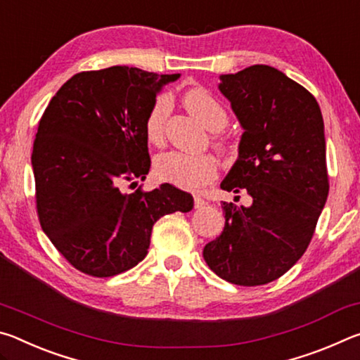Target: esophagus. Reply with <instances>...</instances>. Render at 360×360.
<instances>
[{"instance_id":"esophagus-1","label":"esophagus","mask_w":360,"mask_h":360,"mask_svg":"<svg viewBox=\"0 0 360 360\" xmlns=\"http://www.w3.org/2000/svg\"><path fill=\"white\" fill-rule=\"evenodd\" d=\"M193 202H195V208H203L206 205V200L200 197V195H193Z\"/></svg>"}]
</instances>
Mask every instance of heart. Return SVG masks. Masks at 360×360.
Masks as SVG:
<instances>
[{
    "label": "heart",
    "instance_id": "1",
    "mask_svg": "<svg viewBox=\"0 0 360 360\" xmlns=\"http://www.w3.org/2000/svg\"><path fill=\"white\" fill-rule=\"evenodd\" d=\"M182 103L187 111L208 130L217 131L227 125L229 117L225 109L205 89L195 87L187 90L182 96ZM169 111H172V101L167 95H158L144 120V133L150 144L162 146L165 141ZM216 173L217 162L210 154H187V152L172 150L158 155L155 160V174L158 178L188 191L212 181Z\"/></svg>",
    "mask_w": 360,
    "mask_h": 360
}]
</instances>
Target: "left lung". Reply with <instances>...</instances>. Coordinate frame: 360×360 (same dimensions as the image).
Returning a JSON list of instances; mask_svg holds the SVG:
<instances>
[{
  "mask_svg": "<svg viewBox=\"0 0 360 360\" xmlns=\"http://www.w3.org/2000/svg\"><path fill=\"white\" fill-rule=\"evenodd\" d=\"M219 79L245 130L221 188L246 192L251 205L222 203L224 231L203 257L225 281L260 285L294 266L313 238L328 195L324 120L314 96L273 66Z\"/></svg>",
  "mask_w": 360,
  "mask_h": 360,
  "instance_id": "1",
  "label": "left lung"
}]
</instances>
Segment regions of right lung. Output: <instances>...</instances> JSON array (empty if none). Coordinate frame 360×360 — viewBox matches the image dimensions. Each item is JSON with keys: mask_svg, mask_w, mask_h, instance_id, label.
<instances>
[{"mask_svg": "<svg viewBox=\"0 0 360 360\" xmlns=\"http://www.w3.org/2000/svg\"><path fill=\"white\" fill-rule=\"evenodd\" d=\"M178 77L129 66L77 72L42 114L32 154L36 210L52 245L85 275L130 270L158 219L193 208L192 195L172 184L124 192L149 173L146 115Z\"/></svg>", "mask_w": 360, "mask_h": 360, "instance_id": "add662e5", "label": "right lung"}]
</instances>
